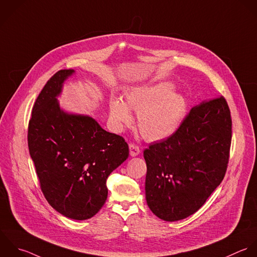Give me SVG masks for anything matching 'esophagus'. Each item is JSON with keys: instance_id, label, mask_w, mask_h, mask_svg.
<instances>
[{"instance_id": "obj_1", "label": "esophagus", "mask_w": 257, "mask_h": 257, "mask_svg": "<svg viewBox=\"0 0 257 257\" xmlns=\"http://www.w3.org/2000/svg\"><path fill=\"white\" fill-rule=\"evenodd\" d=\"M129 151H130V155L132 157H135V156H137L140 153L139 147L137 145H135V144H130L129 145Z\"/></svg>"}]
</instances>
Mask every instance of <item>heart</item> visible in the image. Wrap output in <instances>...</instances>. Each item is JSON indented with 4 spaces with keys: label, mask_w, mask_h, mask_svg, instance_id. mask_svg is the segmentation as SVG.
Returning a JSON list of instances; mask_svg holds the SVG:
<instances>
[{
    "label": "heart",
    "mask_w": 257,
    "mask_h": 257,
    "mask_svg": "<svg viewBox=\"0 0 257 257\" xmlns=\"http://www.w3.org/2000/svg\"><path fill=\"white\" fill-rule=\"evenodd\" d=\"M169 82L131 87L125 92V102L117 97L109 101L110 119L114 127L121 130L131 125L137 111V127L148 141H160L173 135L182 124L187 112L186 98L173 92Z\"/></svg>",
    "instance_id": "obj_1"
}]
</instances>
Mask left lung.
<instances>
[{"label": "left lung", "mask_w": 257, "mask_h": 257, "mask_svg": "<svg viewBox=\"0 0 257 257\" xmlns=\"http://www.w3.org/2000/svg\"><path fill=\"white\" fill-rule=\"evenodd\" d=\"M231 125L224 97L203 101L173 135L144 150L146 201L157 217L181 220L205 203L224 178Z\"/></svg>", "instance_id": "1"}]
</instances>
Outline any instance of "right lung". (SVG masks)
<instances>
[{
    "mask_svg": "<svg viewBox=\"0 0 257 257\" xmlns=\"http://www.w3.org/2000/svg\"><path fill=\"white\" fill-rule=\"evenodd\" d=\"M75 70H60L39 94L28 128V146L42 192L62 215L85 220L104 205L110 173L129 156L123 137L88 115L61 109L57 99Z\"/></svg>",
    "mask_w": 257,
    "mask_h": 257,
    "instance_id": "add662e5",
    "label": "right lung"
}]
</instances>
